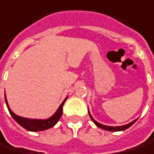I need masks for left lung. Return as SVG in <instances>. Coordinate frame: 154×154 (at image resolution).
Instances as JSON below:
<instances>
[{"instance_id": "obj_1", "label": "left lung", "mask_w": 154, "mask_h": 154, "mask_svg": "<svg viewBox=\"0 0 154 154\" xmlns=\"http://www.w3.org/2000/svg\"><path fill=\"white\" fill-rule=\"evenodd\" d=\"M88 114H89V117H90V119H92V121H93L94 123L95 124V125H96V126H98L99 128H100V129H102V130H107V131H122V130H125L126 129L130 128V126L133 125L135 121L137 120V119L134 120L133 122H131V123H130V124H128V125H123V126H117V127H112V126H106V125H101V124H100V123H98L97 121H95V120L94 119L89 112H88Z\"/></svg>"}]
</instances>
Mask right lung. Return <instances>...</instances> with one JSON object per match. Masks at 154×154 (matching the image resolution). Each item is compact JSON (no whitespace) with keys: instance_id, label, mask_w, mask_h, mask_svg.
I'll list each match as a JSON object with an SVG mask.
<instances>
[{"instance_id":"obj_1","label":"right lung","mask_w":154,"mask_h":154,"mask_svg":"<svg viewBox=\"0 0 154 154\" xmlns=\"http://www.w3.org/2000/svg\"><path fill=\"white\" fill-rule=\"evenodd\" d=\"M68 97L64 100V101L61 103L60 106V107L58 108L57 112L55 113L54 114L51 118L48 119H25V118H22V117H19L18 115H16L14 113L11 109L9 108V106H8V101H7V99H6V95H5V100H6V104H7V106H8V111L11 114V116L14 118V119L19 124V125H21L23 128H24L25 130H29V131H42V130H48V129H50L53 126L58 123V121L60 120V119L62 116L63 113V106L66 102V100H67Z\"/></svg>"}]
</instances>
